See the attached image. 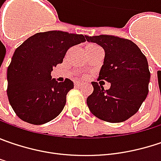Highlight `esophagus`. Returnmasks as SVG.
<instances>
[{
  "mask_svg": "<svg viewBox=\"0 0 161 161\" xmlns=\"http://www.w3.org/2000/svg\"><path fill=\"white\" fill-rule=\"evenodd\" d=\"M75 86H77V87H79V86H82V83H81V82H75Z\"/></svg>",
  "mask_w": 161,
  "mask_h": 161,
  "instance_id": "1",
  "label": "esophagus"
}]
</instances>
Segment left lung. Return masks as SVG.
Returning <instances> with one entry per match:
<instances>
[{"instance_id": "left-lung-1", "label": "left lung", "mask_w": 161, "mask_h": 161, "mask_svg": "<svg viewBox=\"0 0 161 161\" xmlns=\"http://www.w3.org/2000/svg\"><path fill=\"white\" fill-rule=\"evenodd\" d=\"M105 51L98 79L110 88L92 82L93 93L86 99L91 113L104 121L119 123L135 115L148 93L150 73L146 56L132 41L113 35L87 36Z\"/></svg>"}]
</instances>
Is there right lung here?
<instances>
[{"label": "right lung", "mask_w": 161, "mask_h": 161, "mask_svg": "<svg viewBox=\"0 0 161 161\" xmlns=\"http://www.w3.org/2000/svg\"><path fill=\"white\" fill-rule=\"evenodd\" d=\"M85 41L83 34L49 31L33 34L15 50L7 70V96L22 120L42 125L61 113L74 83L57 82L51 72L70 47Z\"/></svg>", "instance_id": "1"}]
</instances>
